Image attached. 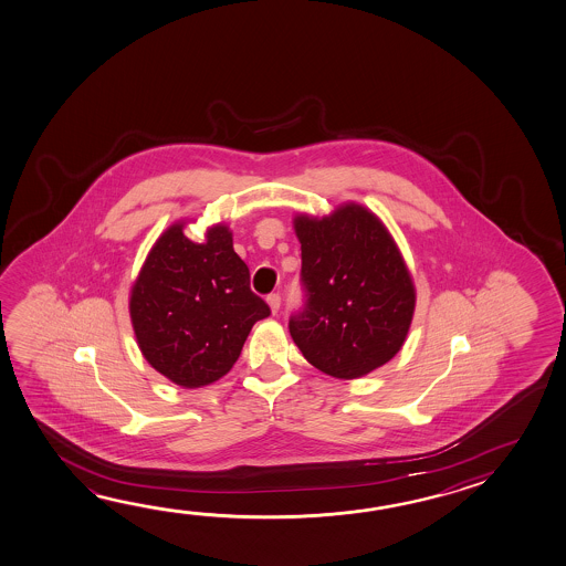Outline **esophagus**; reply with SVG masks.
Masks as SVG:
<instances>
[{
    "label": "esophagus",
    "instance_id": "obj_1",
    "mask_svg": "<svg viewBox=\"0 0 566 566\" xmlns=\"http://www.w3.org/2000/svg\"><path fill=\"white\" fill-rule=\"evenodd\" d=\"M266 302H269L270 312L276 314L280 310V294H270V296L266 297Z\"/></svg>",
    "mask_w": 566,
    "mask_h": 566
}]
</instances>
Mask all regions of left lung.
I'll return each mask as SVG.
<instances>
[{
  "instance_id": "1",
  "label": "left lung",
  "mask_w": 566,
  "mask_h": 566,
  "mask_svg": "<svg viewBox=\"0 0 566 566\" xmlns=\"http://www.w3.org/2000/svg\"><path fill=\"white\" fill-rule=\"evenodd\" d=\"M306 306L290 336L307 361L337 379L367 376L406 342L416 286L386 224L344 202L327 217H294Z\"/></svg>"
}]
</instances>
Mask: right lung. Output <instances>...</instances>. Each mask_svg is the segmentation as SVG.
Returning <instances> with one entry per match:
<instances>
[{"label":"right lung","mask_w":566,"mask_h":566,"mask_svg":"<svg viewBox=\"0 0 566 566\" xmlns=\"http://www.w3.org/2000/svg\"><path fill=\"white\" fill-rule=\"evenodd\" d=\"M185 224L172 222L153 244L130 286L129 314L150 366L195 389L229 374L270 307L250 290L227 224L207 229L202 242L187 239Z\"/></svg>","instance_id":"right-lung-1"}]
</instances>
